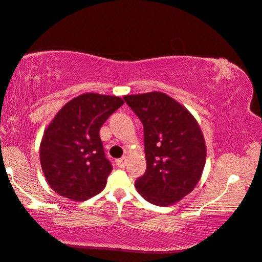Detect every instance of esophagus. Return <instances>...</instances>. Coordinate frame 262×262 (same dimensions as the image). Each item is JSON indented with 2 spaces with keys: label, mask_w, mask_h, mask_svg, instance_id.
I'll return each mask as SVG.
<instances>
[{
  "label": "esophagus",
  "mask_w": 262,
  "mask_h": 262,
  "mask_svg": "<svg viewBox=\"0 0 262 262\" xmlns=\"http://www.w3.org/2000/svg\"><path fill=\"white\" fill-rule=\"evenodd\" d=\"M126 161H127V159L124 157V158H121V159H118V160H116V164H117V167H119V168H124L126 166Z\"/></svg>",
  "instance_id": "esophagus-1"
}]
</instances>
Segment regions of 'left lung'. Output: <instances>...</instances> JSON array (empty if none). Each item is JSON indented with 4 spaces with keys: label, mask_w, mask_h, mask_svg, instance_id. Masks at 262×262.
Returning <instances> with one entry per match:
<instances>
[{
    "label": "left lung",
    "mask_w": 262,
    "mask_h": 262,
    "mask_svg": "<svg viewBox=\"0 0 262 262\" xmlns=\"http://www.w3.org/2000/svg\"><path fill=\"white\" fill-rule=\"evenodd\" d=\"M144 125L147 168L135 185L157 206H169L194 189L206 163V144L198 122L184 105L161 92L125 95Z\"/></svg>",
    "instance_id": "left-lung-1"
}]
</instances>
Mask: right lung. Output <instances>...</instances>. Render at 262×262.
Instances as JSON below:
<instances>
[{"label": "right lung", "mask_w": 262, "mask_h": 262, "mask_svg": "<svg viewBox=\"0 0 262 262\" xmlns=\"http://www.w3.org/2000/svg\"><path fill=\"white\" fill-rule=\"evenodd\" d=\"M123 103L118 96L85 93L56 114L40 144L41 168L56 193L85 201L104 189L113 166L99 131Z\"/></svg>", "instance_id": "1"}]
</instances>
